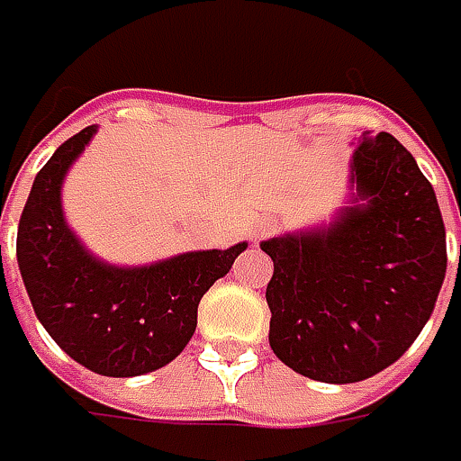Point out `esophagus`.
Segmentation results:
<instances>
[{"instance_id":"obj_1","label":"esophagus","mask_w":461,"mask_h":461,"mask_svg":"<svg viewBox=\"0 0 461 461\" xmlns=\"http://www.w3.org/2000/svg\"><path fill=\"white\" fill-rule=\"evenodd\" d=\"M272 228H275V225L267 221V218H264V221H257L254 222V228H251V240H261Z\"/></svg>"}]
</instances>
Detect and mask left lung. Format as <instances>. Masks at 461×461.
<instances>
[{
    "instance_id": "obj_1",
    "label": "left lung",
    "mask_w": 461,
    "mask_h": 461,
    "mask_svg": "<svg viewBox=\"0 0 461 461\" xmlns=\"http://www.w3.org/2000/svg\"><path fill=\"white\" fill-rule=\"evenodd\" d=\"M351 203L330 225L261 240L269 346L297 375L362 382L411 348L447 275L434 186L390 133H364L351 156Z\"/></svg>"
}]
</instances>
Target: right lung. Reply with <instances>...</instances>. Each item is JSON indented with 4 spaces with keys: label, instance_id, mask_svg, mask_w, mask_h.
Instances as JSON below:
<instances>
[{
    "label": "right lung",
    "instance_id": "obj_1",
    "mask_svg": "<svg viewBox=\"0 0 461 461\" xmlns=\"http://www.w3.org/2000/svg\"><path fill=\"white\" fill-rule=\"evenodd\" d=\"M95 133L89 125L68 138L38 171L17 228V264L38 321L74 362L104 377H138L185 351L203 294L246 243L149 267H115L89 254L66 225L61 186Z\"/></svg>",
    "mask_w": 461,
    "mask_h": 461
}]
</instances>
